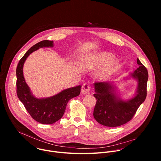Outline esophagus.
Wrapping results in <instances>:
<instances>
[{"instance_id": "obj_1", "label": "esophagus", "mask_w": 161, "mask_h": 161, "mask_svg": "<svg viewBox=\"0 0 161 161\" xmlns=\"http://www.w3.org/2000/svg\"><path fill=\"white\" fill-rule=\"evenodd\" d=\"M90 89H91L90 85L89 84H87V83H86V84H83V86L82 87L81 92H82V94L85 95V94L88 93V92L90 91Z\"/></svg>"}]
</instances>
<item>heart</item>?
<instances>
[{
  "label": "heart",
  "instance_id": "heart-1",
  "mask_svg": "<svg viewBox=\"0 0 161 161\" xmlns=\"http://www.w3.org/2000/svg\"><path fill=\"white\" fill-rule=\"evenodd\" d=\"M111 56L110 53L102 51L93 54L90 58L93 69H99L103 67L98 74V77L100 79L108 77L117 67L118 61L115 58H111Z\"/></svg>",
  "mask_w": 161,
  "mask_h": 161
}]
</instances>
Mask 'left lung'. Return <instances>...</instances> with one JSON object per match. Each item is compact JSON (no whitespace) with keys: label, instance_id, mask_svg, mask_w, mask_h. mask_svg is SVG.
<instances>
[{"label":"left lung","instance_id":"1","mask_svg":"<svg viewBox=\"0 0 161 161\" xmlns=\"http://www.w3.org/2000/svg\"><path fill=\"white\" fill-rule=\"evenodd\" d=\"M139 66L130 75L138 82L135 95L127 100H123L116 93L112 82H95L93 84L97 99L93 110V117L100 124L108 127H116L130 121L139 107L144 102L147 95L148 72L145 66L137 59ZM128 79V77H126Z\"/></svg>","mask_w":161,"mask_h":161}]
</instances>
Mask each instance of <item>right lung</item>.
<instances>
[{
	"label": "right lung",
	"instance_id": "right-lung-1",
	"mask_svg": "<svg viewBox=\"0 0 161 161\" xmlns=\"http://www.w3.org/2000/svg\"><path fill=\"white\" fill-rule=\"evenodd\" d=\"M53 41L43 40L29 49L20 60L16 70L17 94L31 116L36 121L44 124H53L62 118L69 100L78 96L81 86L66 89L61 92L47 98L35 97L23 76L24 63L28 56L39 48L53 47Z\"/></svg>",
	"mask_w": 161,
	"mask_h": 161
}]
</instances>
